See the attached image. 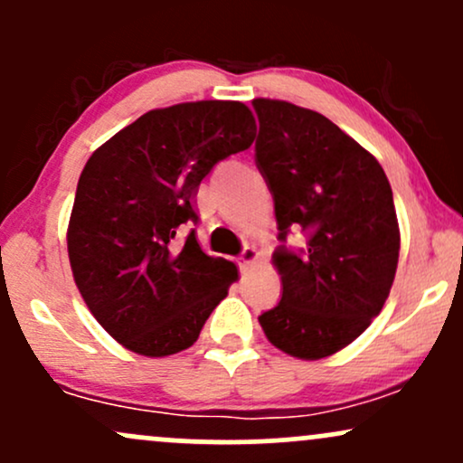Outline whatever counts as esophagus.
Instances as JSON below:
<instances>
[{
    "instance_id": "esophagus-1",
    "label": "esophagus",
    "mask_w": 463,
    "mask_h": 463,
    "mask_svg": "<svg viewBox=\"0 0 463 463\" xmlns=\"http://www.w3.org/2000/svg\"><path fill=\"white\" fill-rule=\"evenodd\" d=\"M257 259H259V252H257V248H252V246H246L241 250V254H239V268L241 269H248L250 265H254L257 263Z\"/></svg>"
}]
</instances>
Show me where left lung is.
Segmentation results:
<instances>
[{
    "label": "left lung",
    "mask_w": 463,
    "mask_h": 463,
    "mask_svg": "<svg viewBox=\"0 0 463 463\" xmlns=\"http://www.w3.org/2000/svg\"><path fill=\"white\" fill-rule=\"evenodd\" d=\"M257 167L274 198L272 261L283 298L259 316L265 337L291 357L316 361L346 348L383 309L396 276L401 231L383 167L316 110L259 98Z\"/></svg>",
    "instance_id": "1"
}]
</instances>
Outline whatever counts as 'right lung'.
<instances>
[{
    "label": "right lung",
    "instance_id": "add662e5",
    "mask_svg": "<svg viewBox=\"0 0 463 463\" xmlns=\"http://www.w3.org/2000/svg\"><path fill=\"white\" fill-rule=\"evenodd\" d=\"M252 110L202 99L141 115L91 154L67 228L73 280L89 311L121 346L146 357L189 348L237 280L195 231L202 178L252 146Z\"/></svg>",
    "mask_w": 463,
    "mask_h": 463
}]
</instances>
